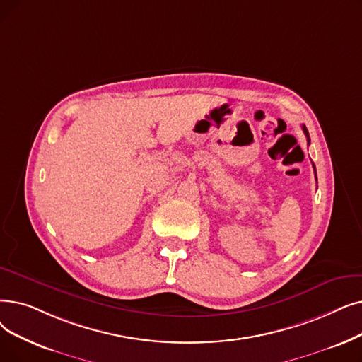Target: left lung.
Masks as SVG:
<instances>
[{"label": "left lung", "instance_id": "left-lung-1", "mask_svg": "<svg viewBox=\"0 0 362 362\" xmlns=\"http://www.w3.org/2000/svg\"><path fill=\"white\" fill-rule=\"evenodd\" d=\"M302 129H303V132H305V134H306V137H308V144H309V142H310V139H309V133H308V130H306L305 125H302ZM313 170H315V165H313ZM315 175H317V171H315Z\"/></svg>", "mask_w": 362, "mask_h": 362}]
</instances>
